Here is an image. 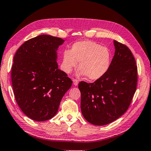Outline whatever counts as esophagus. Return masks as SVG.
Wrapping results in <instances>:
<instances>
[{
  "instance_id": "1",
  "label": "esophagus",
  "mask_w": 151,
  "mask_h": 151,
  "mask_svg": "<svg viewBox=\"0 0 151 151\" xmlns=\"http://www.w3.org/2000/svg\"><path fill=\"white\" fill-rule=\"evenodd\" d=\"M73 84L75 85V86H77L78 84V80H76V79H73Z\"/></svg>"
}]
</instances>
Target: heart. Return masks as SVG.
Instances as JSON below:
<instances>
[{"label":"heart","instance_id":"obj_1","mask_svg":"<svg viewBox=\"0 0 151 151\" xmlns=\"http://www.w3.org/2000/svg\"><path fill=\"white\" fill-rule=\"evenodd\" d=\"M111 55L109 49L93 41H82L73 45L70 51H64L61 67L64 72L71 73L79 63V69L89 80L99 79L108 70Z\"/></svg>","mask_w":151,"mask_h":151}]
</instances>
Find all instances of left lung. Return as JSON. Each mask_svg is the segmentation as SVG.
I'll return each instance as SVG.
<instances>
[{
    "instance_id": "8db88e82",
    "label": "left lung",
    "mask_w": 151,
    "mask_h": 151,
    "mask_svg": "<svg viewBox=\"0 0 151 151\" xmlns=\"http://www.w3.org/2000/svg\"><path fill=\"white\" fill-rule=\"evenodd\" d=\"M115 54L106 73L94 83L81 81V108L87 122L95 125L113 122L127 110L137 85V66L127 45L114 41Z\"/></svg>"
}]
</instances>
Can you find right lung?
Instances as JSON below:
<instances>
[{
	"label": "right lung",
	"instance_id": "1",
	"mask_svg": "<svg viewBox=\"0 0 151 151\" xmlns=\"http://www.w3.org/2000/svg\"><path fill=\"white\" fill-rule=\"evenodd\" d=\"M63 42L59 37L38 35L24 42L14 57L11 78L15 99L24 114L35 121L55 116L72 86L56 61L57 50Z\"/></svg>",
	"mask_w": 151,
	"mask_h": 151
}]
</instances>
